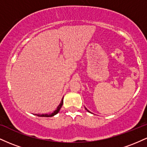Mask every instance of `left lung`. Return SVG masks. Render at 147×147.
I'll use <instances>...</instances> for the list:
<instances>
[{
  "mask_svg": "<svg viewBox=\"0 0 147 147\" xmlns=\"http://www.w3.org/2000/svg\"><path fill=\"white\" fill-rule=\"evenodd\" d=\"M85 109H86V111H88V112H89V113H90V111H88V109H86V108H85Z\"/></svg>",
  "mask_w": 147,
  "mask_h": 147,
  "instance_id": "8db88e82",
  "label": "left lung"
}]
</instances>
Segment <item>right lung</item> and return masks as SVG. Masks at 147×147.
Returning <instances> with one entry per match:
<instances>
[{
  "label": "right lung",
  "mask_w": 147,
  "mask_h": 147,
  "mask_svg": "<svg viewBox=\"0 0 147 147\" xmlns=\"http://www.w3.org/2000/svg\"><path fill=\"white\" fill-rule=\"evenodd\" d=\"M63 99H61V103L59 104V105L57 106V108L56 110L54 111L53 113H50V114H42V115H40V114H35V115L38 116V117H52V116L55 115H57V113H58L59 112L61 108L62 105H63Z\"/></svg>",
  "instance_id": "right-lung-1"
}]
</instances>
